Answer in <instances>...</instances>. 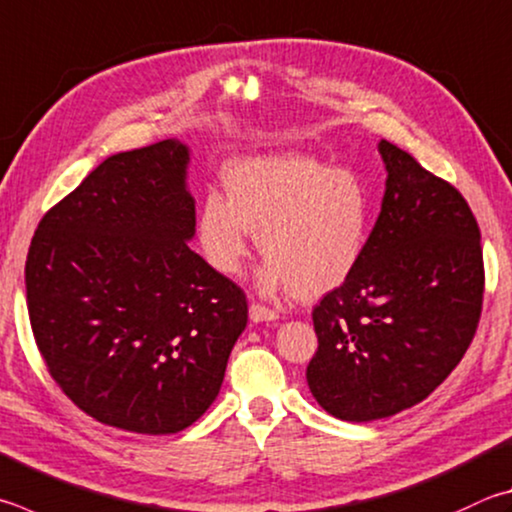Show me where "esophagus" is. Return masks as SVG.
<instances>
[{
    "mask_svg": "<svg viewBox=\"0 0 512 512\" xmlns=\"http://www.w3.org/2000/svg\"><path fill=\"white\" fill-rule=\"evenodd\" d=\"M277 318H280V311L271 309V306L259 304V302L250 304V320L253 322H266V320H277Z\"/></svg>",
    "mask_w": 512,
    "mask_h": 512,
    "instance_id": "obj_1",
    "label": "esophagus"
}]
</instances>
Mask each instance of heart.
Wrapping results in <instances>:
<instances>
[{
    "instance_id": "obj_1",
    "label": "heart",
    "mask_w": 512,
    "mask_h": 512,
    "mask_svg": "<svg viewBox=\"0 0 512 512\" xmlns=\"http://www.w3.org/2000/svg\"><path fill=\"white\" fill-rule=\"evenodd\" d=\"M224 183L228 199L208 192L197 215L201 253L217 273L241 271L253 232L268 257L259 271L268 293L293 288L318 297L356 271L371 221V197L358 174L280 154L230 165Z\"/></svg>"
}]
</instances>
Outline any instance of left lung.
I'll use <instances>...</instances> for the list:
<instances>
[{
    "mask_svg": "<svg viewBox=\"0 0 512 512\" xmlns=\"http://www.w3.org/2000/svg\"><path fill=\"white\" fill-rule=\"evenodd\" d=\"M387 188L360 264L313 306L309 389L342 421L407 410L439 387L475 338L486 271L461 192L380 141Z\"/></svg>",
    "mask_w": 512,
    "mask_h": 512,
    "instance_id": "obj_1",
    "label": "left lung"
}]
</instances>
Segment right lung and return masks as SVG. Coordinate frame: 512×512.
Instances as JSON below:
<instances>
[{
	"instance_id": "1",
	"label": "right lung",
	"mask_w": 512,
	"mask_h": 512,
	"mask_svg": "<svg viewBox=\"0 0 512 512\" xmlns=\"http://www.w3.org/2000/svg\"><path fill=\"white\" fill-rule=\"evenodd\" d=\"M188 147L102 161L46 212L26 255L35 345L96 421L174 434L208 410L248 322L244 288L190 250Z\"/></svg>"
}]
</instances>
